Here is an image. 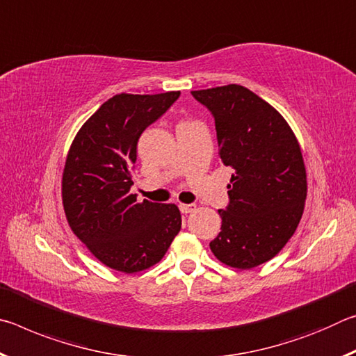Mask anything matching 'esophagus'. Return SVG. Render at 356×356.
<instances>
[{
	"label": "esophagus",
	"instance_id": "1",
	"mask_svg": "<svg viewBox=\"0 0 356 356\" xmlns=\"http://www.w3.org/2000/svg\"><path fill=\"white\" fill-rule=\"evenodd\" d=\"M179 209H180V212H182V213H191V212H195V210H196V206H195V204H180Z\"/></svg>",
	"mask_w": 356,
	"mask_h": 356
}]
</instances>
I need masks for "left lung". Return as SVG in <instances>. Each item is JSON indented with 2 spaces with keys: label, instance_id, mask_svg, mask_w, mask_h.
I'll return each mask as SVG.
<instances>
[{
  "label": "left lung",
  "instance_id": "1",
  "mask_svg": "<svg viewBox=\"0 0 356 356\" xmlns=\"http://www.w3.org/2000/svg\"><path fill=\"white\" fill-rule=\"evenodd\" d=\"M191 94L212 113L220 159L234 170L210 250L229 267H257L284 248L303 215L308 185L300 144L286 119L240 84Z\"/></svg>",
  "mask_w": 356,
  "mask_h": 356
}]
</instances>
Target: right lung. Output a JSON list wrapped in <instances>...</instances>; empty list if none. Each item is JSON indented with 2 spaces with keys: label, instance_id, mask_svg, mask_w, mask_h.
Listing matches in <instances>:
<instances>
[{
  "label": "right lung",
  "instance_id": "right-lung-1",
  "mask_svg": "<svg viewBox=\"0 0 356 356\" xmlns=\"http://www.w3.org/2000/svg\"><path fill=\"white\" fill-rule=\"evenodd\" d=\"M179 95H114L83 124L67 154L63 204L69 226L118 272L136 273L160 262L182 226L176 204L138 202L130 193L138 140Z\"/></svg>",
  "mask_w": 356,
  "mask_h": 356
}]
</instances>
